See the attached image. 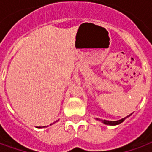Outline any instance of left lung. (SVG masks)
<instances>
[{
  "label": "left lung",
  "mask_w": 152,
  "mask_h": 152,
  "mask_svg": "<svg viewBox=\"0 0 152 152\" xmlns=\"http://www.w3.org/2000/svg\"><path fill=\"white\" fill-rule=\"evenodd\" d=\"M130 115H128V116H126V117L122 118L121 120H119V121H106V120H103V121H102V122L103 123V124H109V125H116V124H121V123H122V122H123V121H124V120L126 119V118L129 117V116H130ZM97 120H99V121H101V120H99V119H97Z\"/></svg>",
  "instance_id": "left-lung-1"
}]
</instances>
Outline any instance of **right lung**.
Here are the masks:
<instances>
[{"label":"right lung","instance_id":"right-lung-1","mask_svg":"<svg viewBox=\"0 0 152 152\" xmlns=\"http://www.w3.org/2000/svg\"><path fill=\"white\" fill-rule=\"evenodd\" d=\"M51 124H50V125H51ZM44 127H45V126H44Z\"/></svg>","mask_w":152,"mask_h":152}]
</instances>
